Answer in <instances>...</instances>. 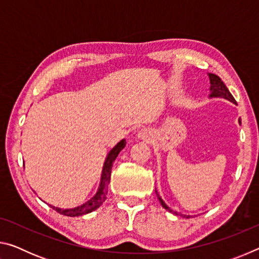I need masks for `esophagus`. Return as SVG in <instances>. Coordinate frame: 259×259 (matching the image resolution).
<instances>
[{
	"label": "esophagus",
	"mask_w": 259,
	"mask_h": 259,
	"mask_svg": "<svg viewBox=\"0 0 259 259\" xmlns=\"http://www.w3.org/2000/svg\"><path fill=\"white\" fill-rule=\"evenodd\" d=\"M137 137H138L139 139H142V140H146V142H148V140H150V139H151V137H152L151 131L148 130V129H146V128L140 129V130L138 131V134H137Z\"/></svg>",
	"instance_id": "esophagus-1"
}]
</instances>
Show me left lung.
<instances>
[{"mask_svg": "<svg viewBox=\"0 0 259 259\" xmlns=\"http://www.w3.org/2000/svg\"><path fill=\"white\" fill-rule=\"evenodd\" d=\"M208 75H209V80H210V95H209V97L210 98H224V99L230 100L231 103L236 104L234 97L231 95L229 89H227V87L224 84V82L221 80V77L217 76L216 74H211V73H209ZM239 123H241V119H239ZM155 193L157 195V199H159V201H160V203L162 204V207H163L165 210H168L169 212H172L175 214H177V216H181V217H184V218H190L191 217L190 214H183V213H178L176 211H174V210L170 209L168 205L164 203V201L161 199V196L159 195V193H157L156 190H155Z\"/></svg>", "mask_w": 259, "mask_h": 259, "instance_id": "8db88e82", "label": "left lung"}]
</instances>
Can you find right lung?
<instances>
[{
  "label": "right lung",
  "instance_id": "1",
  "mask_svg": "<svg viewBox=\"0 0 259 259\" xmlns=\"http://www.w3.org/2000/svg\"><path fill=\"white\" fill-rule=\"evenodd\" d=\"M124 146H125V139H122L121 142L117 143L116 145L112 148L111 152L107 154L106 160H105V162H104L102 178H100L98 191L89 201H87L85 203H83L81 205H78V207L73 208V209H60V208L54 207V205H51V204H50V207L52 209H55L57 212L65 214V216H68V217L82 216V214L93 212L94 210L99 208L100 205L105 202V200H106L107 192H108V184H109V182H111V172H112L113 162L115 161L116 156L119 155V153L122 150H123Z\"/></svg>",
  "mask_w": 259,
  "mask_h": 259
}]
</instances>
